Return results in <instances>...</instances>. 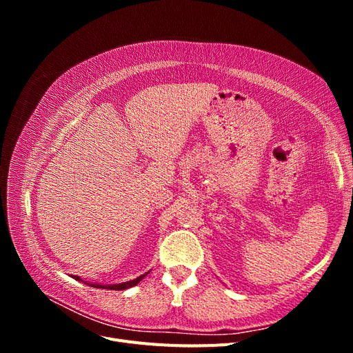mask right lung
Listing matches in <instances>:
<instances>
[{"instance_id":"obj_1","label":"right lung","mask_w":353,"mask_h":353,"mask_svg":"<svg viewBox=\"0 0 353 353\" xmlns=\"http://www.w3.org/2000/svg\"><path fill=\"white\" fill-rule=\"evenodd\" d=\"M144 276H145V274H144V275H140V276H138V279H135V280L126 281V283H121V284H113V285H103V284H90V285L97 287V288H108V290H125V288H130V287L137 285L138 283H140V281L144 279ZM73 279L79 280V276H73Z\"/></svg>"}]
</instances>
